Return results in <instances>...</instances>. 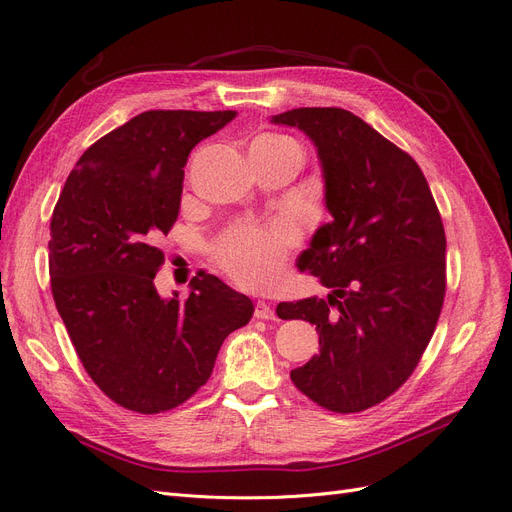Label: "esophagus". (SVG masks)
I'll return each instance as SVG.
<instances>
[{
  "label": "esophagus",
  "instance_id": "esophagus-1",
  "mask_svg": "<svg viewBox=\"0 0 512 512\" xmlns=\"http://www.w3.org/2000/svg\"><path fill=\"white\" fill-rule=\"evenodd\" d=\"M254 316L260 320H275V309L265 301H258L254 307Z\"/></svg>",
  "mask_w": 512,
  "mask_h": 512
}]
</instances>
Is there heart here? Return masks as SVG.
Instances as JSON below:
<instances>
[{
    "instance_id": "1",
    "label": "heart",
    "mask_w": 512,
    "mask_h": 512,
    "mask_svg": "<svg viewBox=\"0 0 512 512\" xmlns=\"http://www.w3.org/2000/svg\"><path fill=\"white\" fill-rule=\"evenodd\" d=\"M254 145L299 147L292 138L280 134L260 136ZM292 241L294 230L290 226H275L269 230L241 226L228 232L218 245V262L237 284L252 290H265L273 286L280 275Z\"/></svg>"
}]
</instances>
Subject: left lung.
Segmentation results:
<instances>
[{"instance_id":"left-lung-1","label":"left lung","mask_w":512,"mask_h":512,"mask_svg":"<svg viewBox=\"0 0 512 512\" xmlns=\"http://www.w3.org/2000/svg\"><path fill=\"white\" fill-rule=\"evenodd\" d=\"M316 145L333 222L316 230L299 269L331 288L277 305L316 324L320 352L290 371L331 412H361L404 384L436 331L446 292V237L423 170L344 108H292L271 119Z\"/></svg>"}]
</instances>
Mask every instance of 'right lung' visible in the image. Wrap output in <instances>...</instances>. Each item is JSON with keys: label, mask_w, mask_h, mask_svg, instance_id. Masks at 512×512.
I'll return each instance as SVG.
<instances>
[{"label": "right lung", "mask_w": 512, "mask_h": 512, "mask_svg": "<svg viewBox=\"0 0 512 512\" xmlns=\"http://www.w3.org/2000/svg\"><path fill=\"white\" fill-rule=\"evenodd\" d=\"M235 111H147L91 145L51 218L57 312L100 391L141 414L173 410L203 386L224 339L254 314L245 294L198 273L190 297L162 299L158 247L179 215L183 166Z\"/></svg>", "instance_id": "obj_1"}]
</instances>
